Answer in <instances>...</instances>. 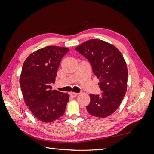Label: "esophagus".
Here are the masks:
<instances>
[{
	"instance_id": "34e87169",
	"label": "esophagus",
	"mask_w": 154,
	"mask_h": 154,
	"mask_svg": "<svg viewBox=\"0 0 154 154\" xmlns=\"http://www.w3.org/2000/svg\"><path fill=\"white\" fill-rule=\"evenodd\" d=\"M70 95H71L72 97H76L78 95V93H76V92H71L70 93Z\"/></svg>"
}]
</instances>
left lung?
Returning <instances> with one entry per match:
<instances>
[{
  "label": "left lung",
  "mask_w": 154,
  "mask_h": 154,
  "mask_svg": "<svg viewBox=\"0 0 154 154\" xmlns=\"http://www.w3.org/2000/svg\"><path fill=\"white\" fill-rule=\"evenodd\" d=\"M76 50L91 63L100 79L101 95L90 94L87 110L97 118H106L118 109L127 89V63L119 49L101 40L92 39L78 45Z\"/></svg>",
  "instance_id": "obj_1"
}]
</instances>
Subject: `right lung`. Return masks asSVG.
Segmentation results:
<instances>
[{
	"label": "right lung",
	"instance_id": "add662e5",
	"mask_svg": "<svg viewBox=\"0 0 154 154\" xmlns=\"http://www.w3.org/2000/svg\"><path fill=\"white\" fill-rule=\"evenodd\" d=\"M69 49L47 46L32 53L23 64L20 85L26 105L35 117L50 123L62 116L69 95L52 90L60 62Z\"/></svg>",
	"mask_w": 154,
	"mask_h": 154
}]
</instances>
